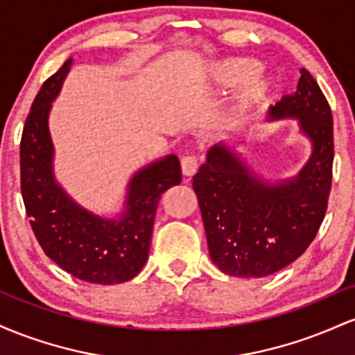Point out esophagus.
Returning <instances> with one entry per match:
<instances>
[{
  "label": "esophagus",
  "instance_id": "obj_1",
  "mask_svg": "<svg viewBox=\"0 0 355 355\" xmlns=\"http://www.w3.org/2000/svg\"><path fill=\"white\" fill-rule=\"evenodd\" d=\"M180 164H182V173L185 175V177H191V175L197 173L198 160L197 157H193V155H187V157H183Z\"/></svg>",
  "mask_w": 355,
  "mask_h": 355
}]
</instances>
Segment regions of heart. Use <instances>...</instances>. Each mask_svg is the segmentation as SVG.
<instances>
[{"label": "heart", "mask_w": 355, "mask_h": 355, "mask_svg": "<svg viewBox=\"0 0 355 355\" xmlns=\"http://www.w3.org/2000/svg\"><path fill=\"white\" fill-rule=\"evenodd\" d=\"M260 70L262 64L254 58H227L210 67L209 87L215 92L227 93L245 85L223 118V132L237 128L243 118L259 108L270 95L272 81L268 78H255Z\"/></svg>", "instance_id": "b5f03b06"}]
</instances>
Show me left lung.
<instances>
[{
  "instance_id": "8db88e82",
  "label": "left lung",
  "mask_w": 355,
  "mask_h": 355,
  "mask_svg": "<svg viewBox=\"0 0 355 355\" xmlns=\"http://www.w3.org/2000/svg\"><path fill=\"white\" fill-rule=\"evenodd\" d=\"M287 118H295L312 145L294 177L270 180L225 144L211 146L193 177L210 259L227 275L275 274L307 250L324 220L332 183V113L304 68L295 92L267 113V121Z\"/></svg>"
}]
</instances>
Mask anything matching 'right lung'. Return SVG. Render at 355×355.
<instances>
[{
  "label": "right lung",
  "instance_id": "1",
  "mask_svg": "<svg viewBox=\"0 0 355 355\" xmlns=\"http://www.w3.org/2000/svg\"><path fill=\"white\" fill-rule=\"evenodd\" d=\"M71 64L73 58L67 60L44 81L24 123L19 145L23 202L35 237L53 262L85 282L121 284L148 260L155 211L162 193L182 182L180 162L170 153L137 170L115 215H98L76 202L55 177L48 126Z\"/></svg>",
  "mask_w": 355,
  "mask_h": 355
}]
</instances>
